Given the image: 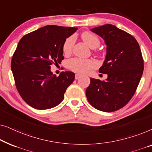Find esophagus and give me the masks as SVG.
I'll list each match as a JSON object with an SVG mask.
<instances>
[{
    "label": "esophagus",
    "instance_id": "obj_1",
    "mask_svg": "<svg viewBox=\"0 0 152 152\" xmlns=\"http://www.w3.org/2000/svg\"><path fill=\"white\" fill-rule=\"evenodd\" d=\"M81 77H82V75H80V74H76L75 75V79H76V80H78V79H80Z\"/></svg>",
    "mask_w": 152,
    "mask_h": 152
}]
</instances>
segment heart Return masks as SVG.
I'll return each instance as SVG.
<instances>
[{
    "mask_svg": "<svg viewBox=\"0 0 152 152\" xmlns=\"http://www.w3.org/2000/svg\"><path fill=\"white\" fill-rule=\"evenodd\" d=\"M81 37H82V40L92 49L96 48L100 43L98 37L88 31L83 32L81 34ZM74 42L75 39L72 36L66 39L63 45V52L65 55H69L71 53ZM68 66L70 69L73 70L74 72H78V73H86L91 68L95 67V63L90 59L74 58V59L70 60L68 62Z\"/></svg>",
    "mask_w": 152,
    "mask_h": 152,
    "instance_id": "obj_1",
    "label": "heart"
}]
</instances>
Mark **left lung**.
<instances>
[{
    "label": "left lung",
    "mask_w": 152,
    "mask_h": 152,
    "mask_svg": "<svg viewBox=\"0 0 152 152\" xmlns=\"http://www.w3.org/2000/svg\"><path fill=\"white\" fill-rule=\"evenodd\" d=\"M91 31L107 45V54L99 72L107 74L106 81L91 78L86 95L91 106L99 111L113 112L124 107L136 92L144 70L142 53L132 35L111 24Z\"/></svg>",
    "instance_id": "8db88e82"
}]
</instances>
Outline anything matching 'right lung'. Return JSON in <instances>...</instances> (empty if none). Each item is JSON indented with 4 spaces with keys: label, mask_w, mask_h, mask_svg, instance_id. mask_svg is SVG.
Returning <instances> with one entry per match:
<instances>
[{
    "label": "right lung",
    "mask_w": 152,
    "mask_h": 152,
    "mask_svg": "<svg viewBox=\"0 0 152 152\" xmlns=\"http://www.w3.org/2000/svg\"><path fill=\"white\" fill-rule=\"evenodd\" d=\"M77 28L51 25L23 37L11 62L16 88L28 105L39 110L53 108L64 99L75 73L61 72L57 77L50 70L53 63L64 59L63 45Z\"/></svg>",
    "instance_id": "add662e5"
}]
</instances>
